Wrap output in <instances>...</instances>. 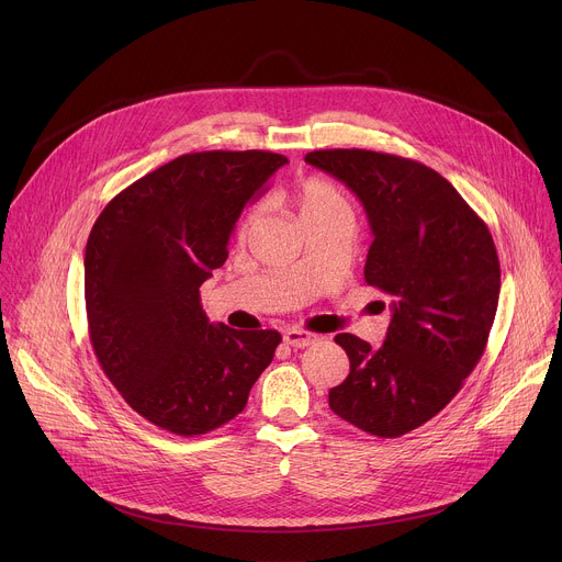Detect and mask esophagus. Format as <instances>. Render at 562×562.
I'll return each instance as SVG.
<instances>
[{
	"mask_svg": "<svg viewBox=\"0 0 562 562\" xmlns=\"http://www.w3.org/2000/svg\"><path fill=\"white\" fill-rule=\"evenodd\" d=\"M282 338H284V342H286L289 347H295V349H304V347H308V345H315V342H317V336H315V334H308V331L297 329V327H289V329H284Z\"/></svg>",
	"mask_w": 562,
	"mask_h": 562,
	"instance_id": "1",
	"label": "esophagus"
}]
</instances>
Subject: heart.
<instances>
[{
	"mask_svg": "<svg viewBox=\"0 0 562 562\" xmlns=\"http://www.w3.org/2000/svg\"><path fill=\"white\" fill-rule=\"evenodd\" d=\"M293 200L300 213V220L304 217H313V215H327V213H340V211H349L347 209V200L340 193L338 187H334L331 182L323 180V178H306L302 180L295 189H293ZM260 211H251L243 224H239V233H247L256 220H258Z\"/></svg>",
	"mask_w": 562,
	"mask_h": 562,
	"instance_id": "b5f03b06",
	"label": "heart"
}]
</instances>
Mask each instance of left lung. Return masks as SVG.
<instances>
[{"instance_id": "8db88e82", "label": "left lung", "mask_w": 562, "mask_h": 562, "mask_svg": "<svg viewBox=\"0 0 562 562\" xmlns=\"http://www.w3.org/2000/svg\"><path fill=\"white\" fill-rule=\"evenodd\" d=\"M304 162L345 182L373 233L367 284L391 295L380 349L351 334L336 342L351 371L329 407L353 427L405 436L460 391L485 353L501 295V262L487 224L434 169L364 148L306 153Z\"/></svg>"}]
</instances>
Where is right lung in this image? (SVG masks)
Segmentation results:
<instances>
[{"label": "right lung", "mask_w": 562, "mask_h": 562, "mask_svg": "<svg viewBox=\"0 0 562 562\" xmlns=\"http://www.w3.org/2000/svg\"><path fill=\"white\" fill-rule=\"evenodd\" d=\"M289 162L271 150L176 157L95 220L85 256L98 362L142 418L178 436L209 434L247 407L282 336L211 325L200 286L228 256L245 206Z\"/></svg>", "instance_id": "1"}]
</instances>
